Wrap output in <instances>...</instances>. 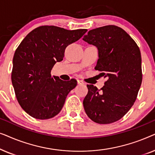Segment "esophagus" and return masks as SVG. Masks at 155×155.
Instances as JSON below:
<instances>
[{
  "label": "esophagus",
  "instance_id": "esophagus-1",
  "mask_svg": "<svg viewBox=\"0 0 155 155\" xmlns=\"http://www.w3.org/2000/svg\"><path fill=\"white\" fill-rule=\"evenodd\" d=\"M77 82H78V84H84V82L82 81V80H78Z\"/></svg>",
  "mask_w": 155,
  "mask_h": 155
}]
</instances>
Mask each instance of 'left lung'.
Wrapping results in <instances>:
<instances>
[{"instance_id":"obj_1","label":"left lung","mask_w":155,"mask_h":155,"mask_svg":"<svg viewBox=\"0 0 155 155\" xmlns=\"http://www.w3.org/2000/svg\"><path fill=\"white\" fill-rule=\"evenodd\" d=\"M83 40L98 48L95 70L107 78L100 90L92 84L87 85L88 93L83 100L84 111L97 124L117 121L132 107L140 87V51L130 36L115 25L92 29Z\"/></svg>"}]
</instances>
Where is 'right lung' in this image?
I'll list each match as a JSON object with an SVG mask.
<instances>
[{
    "label": "right lung",
    "mask_w": 155,
    "mask_h": 155,
    "mask_svg": "<svg viewBox=\"0 0 155 155\" xmlns=\"http://www.w3.org/2000/svg\"><path fill=\"white\" fill-rule=\"evenodd\" d=\"M87 31L40 26L30 31L17 48L12 59V83L18 103L31 117L48 119L62 109L77 80L53 78L51 71L55 63L63 61L65 48Z\"/></svg>",
    "instance_id": "1"
}]
</instances>
